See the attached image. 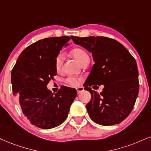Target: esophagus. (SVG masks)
Masks as SVG:
<instances>
[{
  "label": "esophagus",
  "mask_w": 151,
  "mask_h": 151,
  "mask_svg": "<svg viewBox=\"0 0 151 151\" xmlns=\"http://www.w3.org/2000/svg\"><path fill=\"white\" fill-rule=\"evenodd\" d=\"M76 90H77L78 94H80V93L83 92L85 90H84V87H77V88H76Z\"/></svg>",
  "instance_id": "esophagus-1"
}]
</instances>
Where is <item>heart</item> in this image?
<instances>
[{"instance_id":"1","label":"heart","mask_w":151,"mask_h":151,"mask_svg":"<svg viewBox=\"0 0 151 151\" xmlns=\"http://www.w3.org/2000/svg\"><path fill=\"white\" fill-rule=\"evenodd\" d=\"M72 55L79 64H81L82 61L84 60L85 58L89 57L87 54L85 52L84 50L80 49V48H76V49H74L73 50ZM63 61H64V55L61 53L59 54V55L57 56V57H56L55 61V68L57 70H59L61 69V66H62L63 64ZM81 78L71 77L66 79V83H68V85H71V86H78V85L80 84V83H81Z\"/></svg>"}]
</instances>
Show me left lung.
Segmentation results:
<instances>
[{
	"mask_svg": "<svg viewBox=\"0 0 151 151\" xmlns=\"http://www.w3.org/2000/svg\"><path fill=\"white\" fill-rule=\"evenodd\" d=\"M71 39L92 53L94 61L85 85L92 95L86 105L90 118L104 126L120 123L132 111L138 96L139 71L134 58L114 39L74 36ZM92 84H104L103 91L99 94L92 91Z\"/></svg>",
	"mask_w": 151,
	"mask_h": 151,
	"instance_id": "obj_1",
	"label": "left lung"
}]
</instances>
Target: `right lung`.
Segmentation results:
<instances>
[{
	"label": "right lung",
	"mask_w": 151,
	"mask_h": 151,
	"mask_svg": "<svg viewBox=\"0 0 151 151\" xmlns=\"http://www.w3.org/2000/svg\"><path fill=\"white\" fill-rule=\"evenodd\" d=\"M70 40L68 36L52 37L31 44L19 56L11 73L13 94L18 96L22 112L41 129H52L64 122L77 96L74 88L61 86L54 94L47 87L57 75L56 57Z\"/></svg>",
	"instance_id": "add662e5"
}]
</instances>
